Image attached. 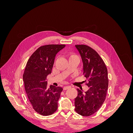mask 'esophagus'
Returning <instances> with one entry per match:
<instances>
[{
    "label": "esophagus",
    "mask_w": 133,
    "mask_h": 133,
    "mask_svg": "<svg viewBox=\"0 0 133 133\" xmlns=\"http://www.w3.org/2000/svg\"><path fill=\"white\" fill-rule=\"evenodd\" d=\"M70 88V86H66V87H64V88H63V90H67V89H69V88Z\"/></svg>",
    "instance_id": "1"
}]
</instances>
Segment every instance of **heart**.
<instances>
[{
    "label": "heart",
    "instance_id": "heart-1",
    "mask_svg": "<svg viewBox=\"0 0 133 133\" xmlns=\"http://www.w3.org/2000/svg\"><path fill=\"white\" fill-rule=\"evenodd\" d=\"M73 56H74V55H72V56H71V57H73Z\"/></svg>",
    "mask_w": 133,
    "mask_h": 133
}]
</instances>
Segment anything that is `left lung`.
<instances>
[{
    "label": "left lung",
    "instance_id": "1",
    "mask_svg": "<svg viewBox=\"0 0 133 133\" xmlns=\"http://www.w3.org/2000/svg\"><path fill=\"white\" fill-rule=\"evenodd\" d=\"M81 57L83 74L88 80L89 89L85 92L78 90L75 98V110L82 116H88L97 111L106 98L108 87V70L97 52L89 46L75 45Z\"/></svg>",
    "mask_w": 133,
    "mask_h": 133
}]
</instances>
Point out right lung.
<instances>
[{
  "instance_id": "obj_1",
  "label": "right lung",
  "mask_w": 133,
  "mask_h": 133,
  "mask_svg": "<svg viewBox=\"0 0 133 133\" xmlns=\"http://www.w3.org/2000/svg\"><path fill=\"white\" fill-rule=\"evenodd\" d=\"M65 45L39 47L28 60L23 78L25 89L34 109L42 115H49L57 110L61 87H47L46 77L51 73L55 57Z\"/></svg>"
}]
</instances>
